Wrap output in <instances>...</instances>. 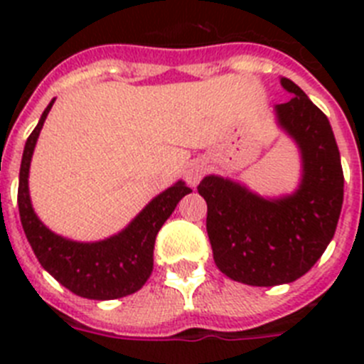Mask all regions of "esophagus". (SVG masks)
<instances>
[{"label": "esophagus", "instance_id": "34e87169", "mask_svg": "<svg viewBox=\"0 0 364 364\" xmlns=\"http://www.w3.org/2000/svg\"><path fill=\"white\" fill-rule=\"evenodd\" d=\"M204 164L202 162H191L188 167H186V182H188L191 188H195V186L200 182L202 175H204Z\"/></svg>", "mask_w": 364, "mask_h": 364}]
</instances>
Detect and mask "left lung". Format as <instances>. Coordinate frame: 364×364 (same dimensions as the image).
I'll use <instances>...</instances> for the list:
<instances>
[{"label":"left lung","mask_w":364,"mask_h":364,"mask_svg":"<svg viewBox=\"0 0 364 364\" xmlns=\"http://www.w3.org/2000/svg\"><path fill=\"white\" fill-rule=\"evenodd\" d=\"M291 96L275 105L277 122L301 153V184L291 195L260 197L246 186L204 176L198 193L208 204L205 230L217 268L250 286L288 284L321 259L336 233L345 176L326 114L291 80Z\"/></svg>","instance_id":"left-lung-1"}]
</instances>
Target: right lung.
<instances>
[{
	"label": "right lung",
	"instance_id": "1",
	"mask_svg": "<svg viewBox=\"0 0 364 364\" xmlns=\"http://www.w3.org/2000/svg\"><path fill=\"white\" fill-rule=\"evenodd\" d=\"M47 105L40 122L27 138L19 167L18 208L21 226L40 264L73 294L95 301L120 299L138 291L153 272L154 239L171 217L180 198L191 189L178 180L154 197L120 233L98 242H76L56 235L32 210L28 169L43 122L53 107Z\"/></svg>",
	"mask_w": 364,
	"mask_h": 364
}]
</instances>
